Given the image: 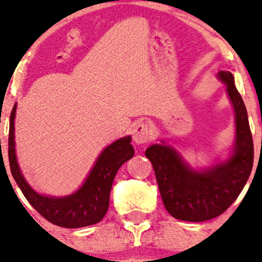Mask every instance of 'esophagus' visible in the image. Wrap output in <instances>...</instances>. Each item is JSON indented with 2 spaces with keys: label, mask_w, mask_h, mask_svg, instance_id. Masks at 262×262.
<instances>
[{
  "label": "esophagus",
  "mask_w": 262,
  "mask_h": 262,
  "mask_svg": "<svg viewBox=\"0 0 262 262\" xmlns=\"http://www.w3.org/2000/svg\"><path fill=\"white\" fill-rule=\"evenodd\" d=\"M133 141L136 144H144L148 141L152 139L153 136V129L150 126V124H148L147 121H141V123L136 124L133 128Z\"/></svg>",
  "instance_id": "34e87169"
}]
</instances>
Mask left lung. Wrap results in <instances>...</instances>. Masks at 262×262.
<instances>
[{"label": "left lung", "instance_id": "8db88e82", "mask_svg": "<svg viewBox=\"0 0 262 262\" xmlns=\"http://www.w3.org/2000/svg\"><path fill=\"white\" fill-rule=\"evenodd\" d=\"M218 78L226 84L236 125L233 148L226 160L208 167L194 168L165 141L146 149L163 205L180 221L204 222L226 212L241 194L252 170L253 142L244 100L231 72L221 71Z\"/></svg>", "mask_w": 262, "mask_h": 262}]
</instances>
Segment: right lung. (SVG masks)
Wrapping results in <instances>:
<instances>
[{
    "mask_svg": "<svg viewBox=\"0 0 262 262\" xmlns=\"http://www.w3.org/2000/svg\"><path fill=\"white\" fill-rule=\"evenodd\" d=\"M17 105L10 115L9 161L15 181L39 214L55 226L64 228H81L96 224L105 216L109 208L113 181L123 163L134 156L132 137L126 136L104 148L80 189L66 196H49L39 194L29 185L18 166L15 148V116Z\"/></svg>",
    "mask_w": 262,
    "mask_h": 262,
    "instance_id": "add662e5",
    "label": "right lung"
}]
</instances>
